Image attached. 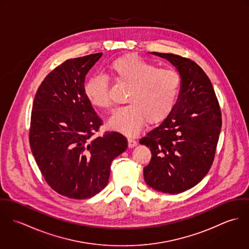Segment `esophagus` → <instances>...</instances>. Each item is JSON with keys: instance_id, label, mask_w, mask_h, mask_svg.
<instances>
[{"instance_id": "34e87169", "label": "esophagus", "mask_w": 249, "mask_h": 249, "mask_svg": "<svg viewBox=\"0 0 249 249\" xmlns=\"http://www.w3.org/2000/svg\"><path fill=\"white\" fill-rule=\"evenodd\" d=\"M137 145V141L136 140H134V139H128V147H134V146H136Z\"/></svg>"}]
</instances>
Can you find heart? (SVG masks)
I'll list each match as a JSON object with an SVG mask.
<instances>
[{"instance_id": "obj_1", "label": "heart", "mask_w": 249, "mask_h": 249, "mask_svg": "<svg viewBox=\"0 0 249 249\" xmlns=\"http://www.w3.org/2000/svg\"><path fill=\"white\" fill-rule=\"evenodd\" d=\"M116 82L129 87L126 107L115 111L109 125L128 136H135L144 121L157 124L166 119L177 103L181 88V75L174 69H161L137 55L117 58L109 65ZM84 94L93 107H111L107 77H91L84 86Z\"/></svg>"}]
</instances>
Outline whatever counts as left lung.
Segmentation results:
<instances>
[{
    "instance_id": "obj_1",
    "label": "left lung",
    "mask_w": 249,
    "mask_h": 249,
    "mask_svg": "<svg viewBox=\"0 0 249 249\" xmlns=\"http://www.w3.org/2000/svg\"><path fill=\"white\" fill-rule=\"evenodd\" d=\"M152 53L176 66L182 83L170 115L140 140L151 151L143 178L158 192L179 194L196 186L209 172L221 112L209 77L195 61L174 53Z\"/></svg>"
}]
</instances>
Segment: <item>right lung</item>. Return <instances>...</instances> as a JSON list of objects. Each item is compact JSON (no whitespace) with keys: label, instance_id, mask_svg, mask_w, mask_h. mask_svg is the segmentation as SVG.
<instances>
[{"label":"right lung","instance_id":"obj_1","mask_svg":"<svg viewBox=\"0 0 249 249\" xmlns=\"http://www.w3.org/2000/svg\"><path fill=\"white\" fill-rule=\"evenodd\" d=\"M103 53L68 59L37 89L30 127L36 164L50 187L61 196L85 199L108 183L111 162L127 148L126 138L107 131L84 94L85 76Z\"/></svg>","mask_w":249,"mask_h":249}]
</instances>
